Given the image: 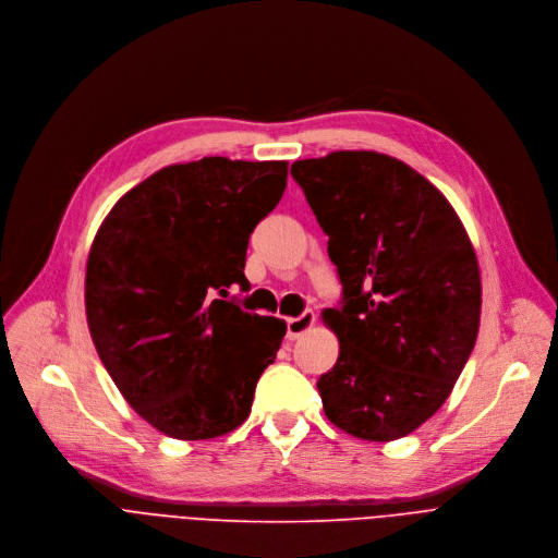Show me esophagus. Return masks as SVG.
<instances>
[{
	"instance_id": "obj_1",
	"label": "esophagus",
	"mask_w": 558,
	"mask_h": 558,
	"mask_svg": "<svg viewBox=\"0 0 558 558\" xmlns=\"http://www.w3.org/2000/svg\"><path fill=\"white\" fill-rule=\"evenodd\" d=\"M314 320H316V316H314L312 310H305L301 316L288 318V323H286V327H288L286 339L288 341H296L299 337H303V333L314 325Z\"/></svg>"
}]
</instances>
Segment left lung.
Wrapping results in <instances>:
<instances>
[{
  "label": "left lung",
  "instance_id": "obj_1",
  "mask_svg": "<svg viewBox=\"0 0 558 558\" xmlns=\"http://www.w3.org/2000/svg\"><path fill=\"white\" fill-rule=\"evenodd\" d=\"M329 238L343 305L323 312L339 361L316 383L345 433L391 441L453 391L480 331L482 279L458 213L424 175L376 151L290 169Z\"/></svg>",
  "mask_w": 558,
  "mask_h": 558
}]
</instances>
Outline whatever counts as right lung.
<instances>
[{
	"mask_svg": "<svg viewBox=\"0 0 558 558\" xmlns=\"http://www.w3.org/2000/svg\"><path fill=\"white\" fill-rule=\"evenodd\" d=\"M286 160L171 165L100 225L85 272L94 348L134 411L175 439H210L251 413L286 323L227 301L246 248L279 204Z\"/></svg>",
	"mask_w": 558,
	"mask_h": 558,
	"instance_id": "add662e5",
	"label": "right lung"
}]
</instances>
